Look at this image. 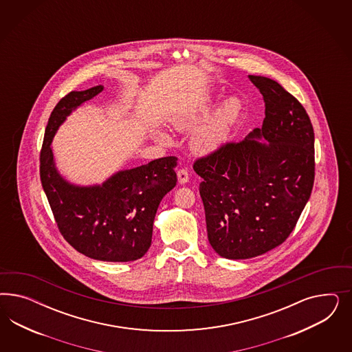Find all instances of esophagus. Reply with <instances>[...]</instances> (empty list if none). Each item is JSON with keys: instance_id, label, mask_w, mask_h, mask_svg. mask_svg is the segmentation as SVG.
<instances>
[{"instance_id": "34e87169", "label": "esophagus", "mask_w": 352, "mask_h": 352, "mask_svg": "<svg viewBox=\"0 0 352 352\" xmlns=\"http://www.w3.org/2000/svg\"><path fill=\"white\" fill-rule=\"evenodd\" d=\"M177 177H178L179 184H184L188 182V171L187 169H179L177 171Z\"/></svg>"}]
</instances>
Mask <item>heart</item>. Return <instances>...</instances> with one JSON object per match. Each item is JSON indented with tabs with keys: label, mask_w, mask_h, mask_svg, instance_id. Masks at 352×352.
<instances>
[{
	"label": "heart",
	"mask_w": 352,
	"mask_h": 352,
	"mask_svg": "<svg viewBox=\"0 0 352 352\" xmlns=\"http://www.w3.org/2000/svg\"><path fill=\"white\" fill-rule=\"evenodd\" d=\"M218 103V99L206 96L200 106L174 121V126L179 131H192L196 129L192 135L191 146L199 155H210L222 148L231 137L234 124L241 113V103L237 98L224 100L215 109ZM159 138L162 142L170 140L166 134L162 133L159 134Z\"/></svg>",
	"instance_id": "1"
}]
</instances>
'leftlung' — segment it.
I'll return each instance as SVG.
<instances>
[{"label":"left lung","mask_w":352,"mask_h":352,"mask_svg":"<svg viewBox=\"0 0 352 352\" xmlns=\"http://www.w3.org/2000/svg\"><path fill=\"white\" fill-rule=\"evenodd\" d=\"M249 80L265 100L262 128L193 164L203 178L209 243L228 259L261 256L283 244L315 179V135L306 109L276 81L253 75Z\"/></svg>","instance_id":"1"}]
</instances>
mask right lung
<instances>
[{"label": "right lung", "instance_id": "1", "mask_svg": "<svg viewBox=\"0 0 352 352\" xmlns=\"http://www.w3.org/2000/svg\"><path fill=\"white\" fill-rule=\"evenodd\" d=\"M104 87L71 91L50 115L40 155V177L55 222L69 245L104 262H130L151 246L153 221L162 197L177 184V157H161L121 170L96 186H76L59 174L52 142L56 130L77 107Z\"/></svg>", "mask_w": 352, "mask_h": 352}]
</instances>
